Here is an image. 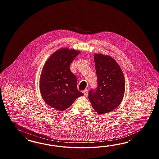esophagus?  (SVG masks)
<instances>
[{"label":"esophagus","instance_id":"obj_1","mask_svg":"<svg viewBox=\"0 0 159 159\" xmlns=\"http://www.w3.org/2000/svg\"><path fill=\"white\" fill-rule=\"evenodd\" d=\"M83 93H84V96H85V97H87V96L88 95V89H84V91H83Z\"/></svg>","mask_w":159,"mask_h":159}]
</instances>
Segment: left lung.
Wrapping results in <instances>:
<instances>
[{
    "mask_svg": "<svg viewBox=\"0 0 159 159\" xmlns=\"http://www.w3.org/2000/svg\"><path fill=\"white\" fill-rule=\"evenodd\" d=\"M97 87L89 90V99L98 114L114 110L120 105L125 89L124 74L116 60L108 56L95 54Z\"/></svg>",
    "mask_w": 159,
    "mask_h": 159,
    "instance_id": "1",
    "label": "left lung"
}]
</instances>
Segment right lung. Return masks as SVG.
<instances>
[{"label": "right lung", "instance_id": "right-lung-1", "mask_svg": "<svg viewBox=\"0 0 159 159\" xmlns=\"http://www.w3.org/2000/svg\"><path fill=\"white\" fill-rule=\"evenodd\" d=\"M80 51L68 48L56 51L43 68L39 89L47 104L59 111L68 108L78 97L83 95L77 88V79L70 64Z\"/></svg>", "mask_w": 159, "mask_h": 159}]
</instances>
